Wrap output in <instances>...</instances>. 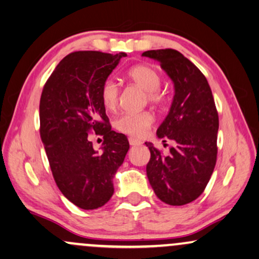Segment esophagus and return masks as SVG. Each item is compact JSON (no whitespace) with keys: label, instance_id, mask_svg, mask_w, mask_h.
Wrapping results in <instances>:
<instances>
[{"label":"esophagus","instance_id":"esophagus-1","mask_svg":"<svg viewBox=\"0 0 259 259\" xmlns=\"http://www.w3.org/2000/svg\"><path fill=\"white\" fill-rule=\"evenodd\" d=\"M129 143L130 146H141V144H142V142H141L140 140L134 139V137H129Z\"/></svg>","mask_w":259,"mask_h":259}]
</instances>
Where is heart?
I'll use <instances>...</instances> for the list:
<instances>
[{"label":"heart","mask_w":259,"mask_h":259,"mask_svg":"<svg viewBox=\"0 0 259 259\" xmlns=\"http://www.w3.org/2000/svg\"><path fill=\"white\" fill-rule=\"evenodd\" d=\"M127 78L147 94V101L154 105H161L165 101V96L161 91L162 77L154 67L148 65H137L126 72ZM101 101L103 106L109 111H113L118 105L119 86L112 78L105 79L102 82ZM153 112L143 110L137 112H123L113 122L117 132L133 137H141L146 134L154 123Z\"/></svg>","instance_id":"heart-1"}]
</instances>
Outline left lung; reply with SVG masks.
<instances>
[{
	"instance_id": "1",
	"label": "left lung",
	"mask_w": 259,
	"mask_h": 259,
	"mask_svg": "<svg viewBox=\"0 0 259 259\" xmlns=\"http://www.w3.org/2000/svg\"><path fill=\"white\" fill-rule=\"evenodd\" d=\"M143 55L160 61L175 86L170 111L157 129V136L174 146L163 155L146 142L150 150L147 177L165 204H189L205 191L215 167L219 117L214 98L202 72L179 51L153 50Z\"/></svg>"
}]
</instances>
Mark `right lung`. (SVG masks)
<instances>
[{
	"instance_id": "right-lung-1",
	"label": "right lung",
	"mask_w": 259,
	"mask_h": 259,
	"mask_svg": "<svg viewBox=\"0 0 259 259\" xmlns=\"http://www.w3.org/2000/svg\"><path fill=\"white\" fill-rule=\"evenodd\" d=\"M125 53H70L45 82L40 98V136L54 181L72 204L96 209L113 194L112 179L129 150L125 135L111 130L101 101L102 82ZM103 136L97 153L88 140Z\"/></svg>"
}]
</instances>
